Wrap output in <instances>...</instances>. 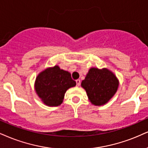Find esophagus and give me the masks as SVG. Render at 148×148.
<instances>
[{
  "label": "esophagus",
  "mask_w": 148,
  "mask_h": 148,
  "mask_svg": "<svg viewBox=\"0 0 148 148\" xmlns=\"http://www.w3.org/2000/svg\"><path fill=\"white\" fill-rule=\"evenodd\" d=\"M76 85H77V86H79L80 85V80L79 79L76 80Z\"/></svg>",
  "instance_id": "1"
}]
</instances>
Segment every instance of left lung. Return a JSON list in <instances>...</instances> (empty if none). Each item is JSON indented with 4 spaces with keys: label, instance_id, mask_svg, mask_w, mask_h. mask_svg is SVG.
Instances as JSON below:
<instances>
[{
    "label": "left lung",
    "instance_id": "left-lung-1",
    "mask_svg": "<svg viewBox=\"0 0 148 148\" xmlns=\"http://www.w3.org/2000/svg\"><path fill=\"white\" fill-rule=\"evenodd\" d=\"M81 86L85 89L92 104L102 106L108 102L116 93L119 80L108 69L91 68L82 82Z\"/></svg>",
    "mask_w": 148,
    "mask_h": 148
}]
</instances>
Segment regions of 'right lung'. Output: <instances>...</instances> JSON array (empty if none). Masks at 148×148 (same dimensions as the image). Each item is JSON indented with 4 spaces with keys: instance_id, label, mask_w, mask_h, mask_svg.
<instances>
[{
    "instance_id": "obj_1",
    "label": "right lung",
    "mask_w": 148,
    "mask_h": 148,
    "mask_svg": "<svg viewBox=\"0 0 148 148\" xmlns=\"http://www.w3.org/2000/svg\"><path fill=\"white\" fill-rule=\"evenodd\" d=\"M76 85L68 71L60 69L58 65L49 67L38 75L35 90L45 104L58 106L62 103L66 90Z\"/></svg>"
}]
</instances>
